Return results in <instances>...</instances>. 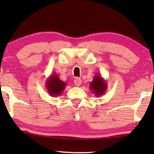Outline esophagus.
I'll use <instances>...</instances> for the list:
<instances>
[{"instance_id":"esophagus-1","label":"esophagus","mask_w":154,"mask_h":154,"mask_svg":"<svg viewBox=\"0 0 154 154\" xmlns=\"http://www.w3.org/2000/svg\"><path fill=\"white\" fill-rule=\"evenodd\" d=\"M74 82H75V85L76 86H79L81 85V83H82V80H81L80 78H78V77H77V78H75V81H74Z\"/></svg>"}]
</instances>
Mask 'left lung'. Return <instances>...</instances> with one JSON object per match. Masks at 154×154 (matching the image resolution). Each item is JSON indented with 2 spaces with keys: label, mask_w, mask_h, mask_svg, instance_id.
I'll list each match as a JSON object with an SVG mask.
<instances>
[{
  "label": "left lung",
  "mask_w": 154,
  "mask_h": 154,
  "mask_svg": "<svg viewBox=\"0 0 154 154\" xmlns=\"http://www.w3.org/2000/svg\"><path fill=\"white\" fill-rule=\"evenodd\" d=\"M90 88L93 93H94L97 97H99L103 95L106 91V82L101 76L97 75L93 77V81L90 83Z\"/></svg>",
  "instance_id": "8db88e82"
}]
</instances>
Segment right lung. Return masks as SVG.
Instances as JSON below:
<instances>
[{
    "mask_svg": "<svg viewBox=\"0 0 154 154\" xmlns=\"http://www.w3.org/2000/svg\"><path fill=\"white\" fill-rule=\"evenodd\" d=\"M66 83L61 81L57 74H52L46 79L45 87L49 95L52 97H56L62 93L65 89Z\"/></svg>",
    "mask_w": 154,
    "mask_h": 154,
    "instance_id": "right-lung-1",
    "label": "right lung"
}]
</instances>
